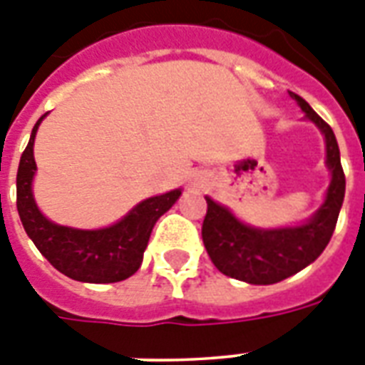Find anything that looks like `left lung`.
Instances as JSON below:
<instances>
[{"mask_svg": "<svg viewBox=\"0 0 365 365\" xmlns=\"http://www.w3.org/2000/svg\"><path fill=\"white\" fill-rule=\"evenodd\" d=\"M289 96L326 138V163L331 172L328 193L317 214L303 225L255 229L239 222L229 208L205 197L202 242L217 271L248 284H277L311 265L328 246L345 199V172L331 126L295 93Z\"/></svg>", "mask_w": 365, "mask_h": 365, "instance_id": "left-lung-1", "label": "left lung"}]
</instances>
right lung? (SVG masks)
Wrapping results in <instances>:
<instances>
[{
  "label": "right lung",
  "mask_w": 365,
  "mask_h": 365,
  "mask_svg": "<svg viewBox=\"0 0 365 365\" xmlns=\"http://www.w3.org/2000/svg\"><path fill=\"white\" fill-rule=\"evenodd\" d=\"M45 115L39 117L34 126L16 172V210L20 222L37 250L66 277L91 284L121 282L140 269L153 225L180 199L182 189L142 200L121 222L110 227L85 231L56 225L39 212L31 193V180L37 170L34 140Z\"/></svg>",
  "instance_id": "add662e5"
}]
</instances>
